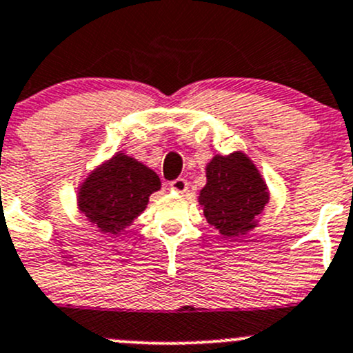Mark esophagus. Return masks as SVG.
Returning <instances> with one entry per match:
<instances>
[{
	"instance_id": "1",
	"label": "esophagus",
	"mask_w": 353,
	"mask_h": 353,
	"mask_svg": "<svg viewBox=\"0 0 353 353\" xmlns=\"http://www.w3.org/2000/svg\"><path fill=\"white\" fill-rule=\"evenodd\" d=\"M170 190L177 191V193H184L188 190V181L184 177H177V179L170 183Z\"/></svg>"
}]
</instances>
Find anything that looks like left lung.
Here are the masks:
<instances>
[{"instance_id": "1", "label": "left lung", "mask_w": 353, "mask_h": 353, "mask_svg": "<svg viewBox=\"0 0 353 353\" xmlns=\"http://www.w3.org/2000/svg\"><path fill=\"white\" fill-rule=\"evenodd\" d=\"M198 199L210 225L225 237H239L254 229L256 216L265 210L270 194L251 159L234 152L210 160Z\"/></svg>"}]
</instances>
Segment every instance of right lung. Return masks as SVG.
I'll list each match as a JSON object with an SVG mask.
<instances>
[{"label":"right lung","instance_id":"add662e5","mask_svg":"<svg viewBox=\"0 0 353 353\" xmlns=\"http://www.w3.org/2000/svg\"><path fill=\"white\" fill-rule=\"evenodd\" d=\"M159 190L154 170L133 157L116 154L83 181L78 206L101 232L117 234L147 208L150 194Z\"/></svg>","mask_w":353,"mask_h":353}]
</instances>
